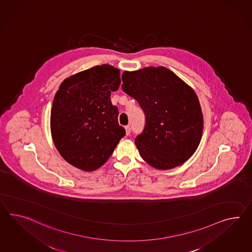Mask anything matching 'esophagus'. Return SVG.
Masks as SVG:
<instances>
[{
  "mask_svg": "<svg viewBox=\"0 0 252 252\" xmlns=\"http://www.w3.org/2000/svg\"><path fill=\"white\" fill-rule=\"evenodd\" d=\"M125 130H126V135H129V133H130V131H131L130 127H129V126H126V127H125Z\"/></svg>",
  "mask_w": 252,
  "mask_h": 252,
  "instance_id": "1",
  "label": "esophagus"
}]
</instances>
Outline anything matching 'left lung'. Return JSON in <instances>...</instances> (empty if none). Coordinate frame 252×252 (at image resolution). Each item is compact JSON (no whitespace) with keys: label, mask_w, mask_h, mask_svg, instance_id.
Wrapping results in <instances>:
<instances>
[{"label":"left lung","mask_w":252,"mask_h":252,"mask_svg":"<svg viewBox=\"0 0 252 252\" xmlns=\"http://www.w3.org/2000/svg\"><path fill=\"white\" fill-rule=\"evenodd\" d=\"M123 91L135 98L145 114V126L136 137L142 159L168 170L187 161L200 143L203 114L192 88L164 66L124 71Z\"/></svg>","instance_id":"obj_1"}]
</instances>
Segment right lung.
<instances>
[{"mask_svg": "<svg viewBox=\"0 0 252 252\" xmlns=\"http://www.w3.org/2000/svg\"><path fill=\"white\" fill-rule=\"evenodd\" d=\"M120 70L96 65L65 79L51 109L53 142L65 161L94 171L112 155L125 129L118 123L119 110L110 93L121 85Z\"/></svg>", "mask_w": 252, "mask_h": 252, "instance_id": "add662e5", "label": "right lung"}]
</instances>
